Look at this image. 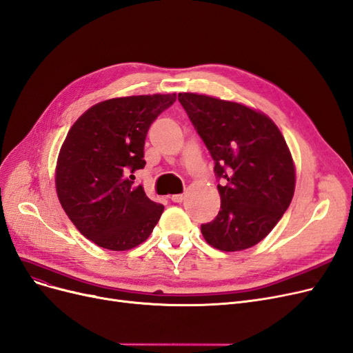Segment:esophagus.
Wrapping results in <instances>:
<instances>
[{"label":"esophagus","mask_w":353,"mask_h":353,"mask_svg":"<svg viewBox=\"0 0 353 353\" xmlns=\"http://www.w3.org/2000/svg\"><path fill=\"white\" fill-rule=\"evenodd\" d=\"M171 200L174 203H181L182 200H184V194H174V196H171Z\"/></svg>","instance_id":"esophagus-1"}]
</instances>
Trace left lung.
Masks as SVG:
<instances>
[{
  "label": "left lung",
  "instance_id": "8db88e82",
  "mask_svg": "<svg viewBox=\"0 0 353 353\" xmlns=\"http://www.w3.org/2000/svg\"><path fill=\"white\" fill-rule=\"evenodd\" d=\"M178 101L214 161L221 210L201 225L212 247L232 252L259 244L289 208L295 191L292 154L281 130L245 105L197 93Z\"/></svg>",
  "mask_w": 353,
  "mask_h": 353
}]
</instances>
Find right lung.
<instances>
[{
    "instance_id": "1",
    "label": "right lung",
    "mask_w": 353,
    "mask_h": 353,
    "mask_svg": "<svg viewBox=\"0 0 353 353\" xmlns=\"http://www.w3.org/2000/svg\"><path fill=\"white\" fill-rule=\"evenodd\" d=\"M175 93L115 98L93 105L72 127L58 154L57 194L70 221L96 245L131 250L149 238L163 205L134 184L145 165L144 140Z\"/></svg>"
}]
</instances>
